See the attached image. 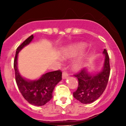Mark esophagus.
Masks as SVG:
<instances>
[{
	"instance_id": "obj_1",
	"label": "esophagus",
	"mask_w": 126,
	"mask_h": 126,
	"mask_svg": "<svg viewBox=\"0 0 126 126\" xmlns=\"http://www.w3.org/2000/svg\"><path fill=\"white\" fill-rule=\"evenodd\" d=\"M68 73H67L66 72H65V71H64V72H63V74H62V79H66L68 78Z\"/></svg>"
}]
</instances>
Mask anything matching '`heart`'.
Segmentation results:
<instances>
[{"instance_id":"1","label":"heart","mask_w":126,"mask_h":126,"mask_svg":"<svg viewBox=\"0 0 126 126\" xmlns=\"http://www.w3.org/2000/svg\"><path fill=\"white\" fill-rule=\"evenodd\" d=\"M87 47V44L85 43H79V44H74L71 46L68 47L66 48L63 51V57L65 58L74 57L80 53L82 52L85 47ZM82 66V62L81 60H78L74 64V67L75 69H79L81 68Z\"/></svg>"}]
</instances>
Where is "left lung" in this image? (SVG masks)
Wrapping results in <instances>:
<instances>
[{
	"instance_id": "obj_1",
	"label": "left lung",
	"mask_w": 126,
	"mask_h": 126,
	"mask_svg": "<svg viewBox=\"0 0 126 126\" xmlns=\"http://www.w3.org/2000/svg\"><path fill=\"white\" fill-rule=\"evenodd\" d=\"M103 54L105 58L101 71L90 72L87 69H83L74 75L78 79L79 86L77 90L73 93V96L82 104H90L96 101L105 90L110 76V68L109 57L105 49Z\"/></svg>"
}]
</instances>
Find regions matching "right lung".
Instances as JSON below:
<instances>
[{
    "label": "right lung",
    "instance_id": "1",
    "mask_svg": "<svg viewBox=\"0 0 126 126\" xmlns=\"http://www.w3.org/2000/svg\"><path fill=\"white\" fill-rule=\"evenodd\" d=\"M31 35L17 48L14 60L15 79L17 87L22 96L29 104L36 106H42L52 98V93L56 85L62 80V72L60 70L52 71L43 74L38 79L31 80L24 78L17 68L18 54L33 39Z\"/></svg>",
    "mask_w": 126,
    "mask_h": 126
}]
</instances>
